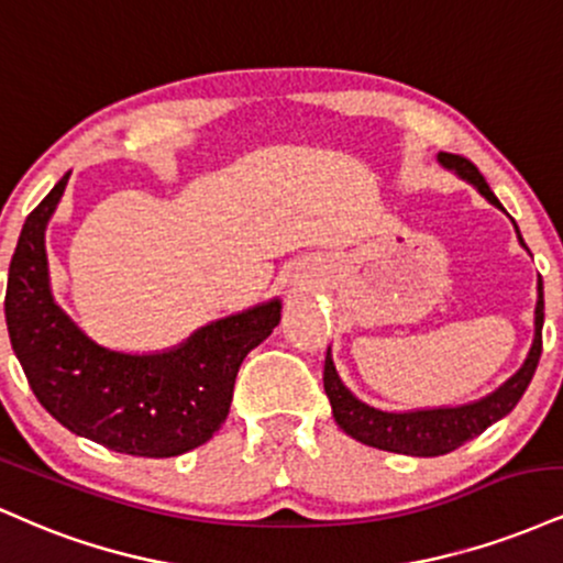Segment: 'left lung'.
<instances>
[{"label": "left lung", "instance_id": "left-lung-1", "mask_svg": "<svg viewBox=\"0 0 563 563\" xmlns=\"http://www.w3.org/2000/svg\"><path fill=\"white\" fill-rule=\"evenodd\" d=\"M438 161L466 178L468 184L479 189V195L495 208L504 210L493 189L487 187L485 176L479 174L474 165L464 155H451V152H440ZM517 227V223H514ZM517 236L521 247H527L521 240L519 229ZM543 319H545V300H543V279L538 282V308H534V342L527 355L525 366L519 368L504 387L495 389L493 395L482 398L477 402H466L459 408H427V411H408V413H389L379 411V408L368 406L355 398L350 389L342 385L340 374H336L332 355L327 353V363H323V389L327 398L332 402L334 421L340 429H345L353 440L363 442V445L379 448V451L402 453V455H419V459H432V455H445L461 448L464 442L479 438L487 427L495 421L504 419L511 413L521 400V395L530 387L534 368L540 363V353H543Z\"/></svg>", "mask_w": 563, "mask_h": 563}]
</instances>
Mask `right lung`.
<instances>
[{"label": "right lung", "mask_w": 563, "mask_h": 563, "mask_svg": "<svg viewBox=\"0 0 563 563\" xmlns=\"http://www.w3.org/2000/svg\"><path fill=\"white\" fill-rule=\"evenodd\" d=\"M65 184L68 176L25 218L7 274V332L25 379L73 434L144 459L187 453L227 421L236 372L282 321V302L218 319L163 353L131 355L97 345L49 289L44 231Z\"/></svg>", "instance_id": "1"}]
</instances>
